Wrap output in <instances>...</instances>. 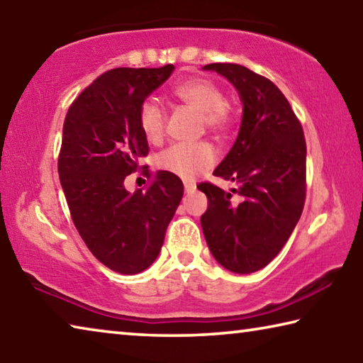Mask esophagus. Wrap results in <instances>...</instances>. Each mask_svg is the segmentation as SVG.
<instances>
[{
  "instance_id": "esophagus-1",
  "label": "esophagus",
  "mask_w": 363,
  "mask_h": 363,
  "mask_svg": "<svg viewBox=\"0 0 363 363\" xmlns=\"http://www.w3.org/2000/svg\"><path fill=\"white\" fill-rule=\"evenodd\" d=\"M184 190H186L187 194H192L195 190V184L194 182H184Z\"/></svg>"
}]
</instances>
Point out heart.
<instances>
[{
    "label": "heart",
    "instance_id": "obj_1",
    "mask_svg": "<svg viewBox=\"0 0 363 363\" xmlns=\"http://www.w3.org/2000/svg\"><path fill=\"white\" fill-rule=\"evenodd\" d=\"M169 93L176 101L199 110L201 126L216 134L218 138H225L232 130L233 120H235L233 110L224 101L225 94L223 88L213 79L205 77L182 79L171 86ZM138 123L144 138L150 144H158L164 136L167 113L157 99L147 97L139 107ZM214 162H216V150L208 140L194 144H174L157 157L160 169L184 177V179H194L211 168Z\"/></svg>",
    "mask_w": 363,
    "mask_h": 363
}]
</instances>
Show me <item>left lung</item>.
Returning a JSON list of instances; mask_svg holds the SVG:
<instances>
[{"label": "left lung", "instance_id": "1", "mask_svg": "<svg viewBox=\"0 0 363 363\" xmlns=\"http://www.w3.org/2000/svg\"><path fill=\"white\" fill-rule=\"evenodd\" d=\"M235 86L243 118L235 144L214 176L238 184L232 192L200 182L208 210L200 223L208 248L235 274L256 272L279 255L306 201V139L284 93L238 64H208ZM233 193L239 199L231 200Z\"/></svg>", "mask_w": 363, "mask_h": 363}]
</instances>
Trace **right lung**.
<instances>
[{"label": "right lung", "mask_w": 363, "mask_h": 363, "mask_svg": "<svg viewBox=\"0 0 363 363\" xmlns=\"http://www.w3.org/2000/svg\"><path fill=\"white\" fill-rule=\"evenodd\" d=\"M174 65L112 69L82 91L65 115L57 169L79 237L104 266L139 274L157 259L169 220L184 194L182 181L167 171L145 175L151 182L130 194L126 175L140 167L149 144L138 112Z\"/></svg>", "instance_id": "1"}]
</instances>
